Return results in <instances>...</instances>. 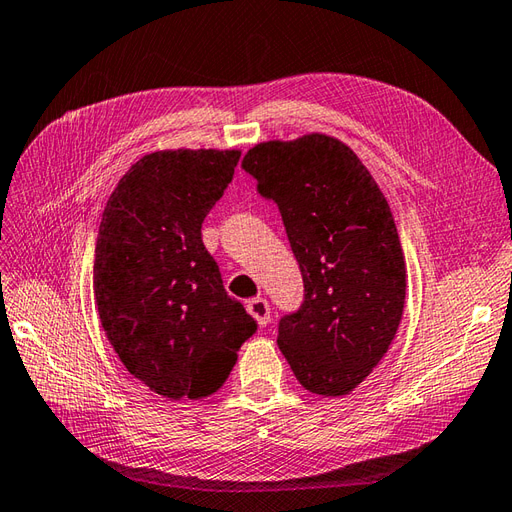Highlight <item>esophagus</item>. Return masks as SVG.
<instances>
[{
  "label": "esophagus",
  "mask_w": 512,
  "mask_h": 512,
  "mask_svg": "<svg viewBox=\"0 0 512 512\" xmlns=\"http://www.w3.org/2000/svg\"><path fill=\"white\" fill-rule=\"evenodd\" d=\"M247 311L256 317L260 326H267L269 322V302L265 298H252L247 302Z\"/></svg>",
  "instance_id": "1"
}]
</instances>
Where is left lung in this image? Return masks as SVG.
Here are the masks:
<instances>
[{
  "label": "left lung",
  "instance_id": "left-lung-1",
  "mask_svg": "<svg viewBox=\"0 0 512 512\" xmlns=\"http://www.w3.org/2000/svg\"><path fill=\"white\" fill-rule=\"evenodd\" d=\"M285 223L304 282L278 346L306 390L344 396L388 352L405 304V258L377 181L328 135L265 142L243 157Z\"/></svg>",
  "mask_w": 512,
  "mask_h": 512
}]
</instances>
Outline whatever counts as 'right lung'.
<instances>
[{
  "instance_id": "obj_1",
  "label": "right lung",
  "mask_w": 512,
  "mask_h": 512,
  "mask_svg": "<svg viewBox=\"0 0 512 512\" xmlns=\"http://www.w3.org/2000/svg\"><path fill=\"white\" fill-rule=\"evenodd\" d=\"M238 151H160L142 157L102 214L94 295L102 328L135 379L168 399L217 392L256 333L227 295L201 223L234 177Z\"/></svg>"
}]
</instances>
